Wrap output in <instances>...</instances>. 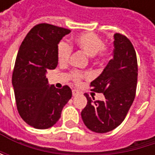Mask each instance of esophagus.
Masks as SVG:
<instances>
[{"label": "esophagus", "instance_id": "esophagus-1", "mask_svg": "<svg viewBox=\"0 0 155 155\" xmlns=\"http://www.w3.org/2000/svg\"><path fill=\"white\" fill-rule=\"evenodd\" d=\"M79 95V91L76 90H73V96H77Z\"/></svg>", "mask_w": 155, "mask_h": 155}]
</instances>
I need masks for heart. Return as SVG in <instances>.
<instances>
[{
	"mask_svg": "<svg viewBox=\"0 0 155 155\" xmlns=\"http://www.w3.org/2000/svg\"><path fill=\"white\" fill-rule=\"evenodd\" d=\"M74 45L87 55L96 58L99 61H104L110 54V47L104 44V40L100 35L93 32H85L78 35L74 39ZM72 51L73 48L69 43L61 41L57 47V58L59 63H67L72 54ZM85 76L86 74L77 71L70 73L71 79L76 83L80 82Z\"/></svg>",
	"mask_w": 155,
	"mask_h": 155,
	"instance_id": "obj_1",
	"label": "heart"
}]
</instances>
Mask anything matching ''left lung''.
<instances>
[{
  "label": "left lung",
  "instance_id": "1",
  "mask_svg": "<svg viewBox=\"0 0 155 155\" xmlns=\"http://www.w3.org/2000/svg\"><path fill=\"white\" fill-rule=\"evenodd\" d=\"M137 59L135 48L124 35H114L113 58L99 77L91 82V91L103 93L104 101H94L87 93L81 110L85 126L95 133H107L118 127L131 107L137 84Z\"/></svg>",
  "mask_w": 155,
  "mask_h": 155
}]
</instances>
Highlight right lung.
<instances>
[{"label": "right lung", "mask_w": 155, "mask_h": 155, "mask_svg": "<svg viewBox=\"0 0 155 155\" xmlns=\"http://www.w3.org/2000/svg\"><path fill=\"white\" fill-rule=\"evenodd\" d=\"M70 32L41 23L30 29L18 49L12 74L16 104L21 118L35 128L53 127L72 97L69 86L56 89L46 77L47 70L57 66L58 44Z\"/></svg>", "instance_id": "obj_1"}]
</instances>
